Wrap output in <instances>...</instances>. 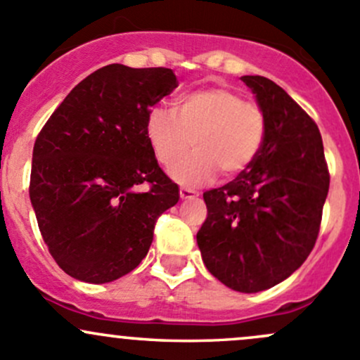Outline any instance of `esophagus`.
<instances>
[{
	"mask_svg": "<svg viewBox=\"0 0 360 360\" xmlns=\"http://www.w3.org/2000/svg\"><path fill=\"white\" fill-rule=\"evenodd\" d=\"M198 198V192L192 191V188H187V187H181L180 188V199L181 201H187V199H194Z\"/></svg>",
	"mask_w": 360,
	"mask_h": 360,
	"instance_id": "34e87169",
	"label": "esophagus"
}]
</instances>
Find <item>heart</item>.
<instances>
[{
	"mask_svg": "<svg viewBox=\"0 0 360 360\" xmlns=\"http://www.w3.org/2000/svg\"><path fill=\"white\" fill-rule=\"evenodd\" d=\"M175 113L155 107L147 114L146 136L155 161L174 165L191 143L195 153L173 166L169 176L187 187H199L221 173L243 175L260 154L266 131L262 107L225 86L202 88L175 100Z\"/></svg>",
	"mask_w": 360,
	"mask_h": 360,
	"instance_id": "heart-1",
	"label": "heart"
}]
</instances>
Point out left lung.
Instances as JSON below:
<instances>
[{
    "label": "left lung",
    "instance_id": "8db88e82",
    "mask_svg": "<svg viewBox=\"0 0 360 360\" xmlns=\"http://www.w3.org/2000/svg\"><path fill=\"white\" fill-rule=\"evenodd\" d=\"M240 79L265 112V140L243 175L202 194L207 218L195 237L220 283L258 292L288 279L312 251L329 172L312 117L274 81Z\"/></svg>",
    "mask_w": 360,
    "mask_h": 360
}]
</instances>
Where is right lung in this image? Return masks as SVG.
I'll return each mask as SVG.
<instances>
[{
  "label": "right lung",
  "mask_w": 360,
  "mask_h": 360,
  "mask_svg": "<svg viewBox=\"0 0 360 360\" xmlns=\"http://www.w3.org/2000/svg\"><path fill=\"white\" fill-rule=\"evenodd\" d=\"M176 86L172 69L105 65L76 84L39 131L31 205L48 251L74 279L103 284L131 272L159 214L179 202V185L146 136L150 107Z\"/></svg>",
  "instance_id": "obj_1"
}]
</instances>
